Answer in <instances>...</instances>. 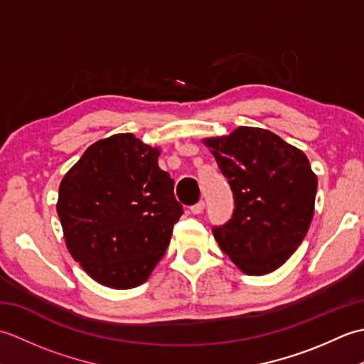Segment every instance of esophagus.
<instances>
[{"label": "esophagus", "instance_id": "esophagus-1", "mask_svg": "<svg viewBox=\"0 0 364 364\" xmlns=\"http://www.w3.org/2000/svg\"><path fill=\"white\" fill-rule=\"evenodd\" d=\"M203 210H205V202H203V200H200L198 203L191 206V213L192 214H202Z\"/></svg>", "mask_w": 364, "mask_h": 364}]
</instances>
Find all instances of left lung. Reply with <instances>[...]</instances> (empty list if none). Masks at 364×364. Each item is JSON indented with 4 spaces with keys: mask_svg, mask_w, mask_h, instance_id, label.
Masks as SVG:
<instances>
[{
    "mask_svg": "<svg viewBox=\"0 0 364 364\" xmlns=\"http://www.w3.org/2000/svg\"><path fill=\"white\" fill-rule=\"evenodd\" d=\"M235 197L231 219L213 228L222 252L249 275L280 267L304 241L318 176L296 146L267 129L241 127L205 139Z\"/></svg>",
    "mask_w": 364,
    "mask_h": 364,
    "instance_id": "1",
    "label": "left lung"
}]
</instances>
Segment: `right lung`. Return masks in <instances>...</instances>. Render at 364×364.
<instances>
[{
    "instance_id": "right-lung-1",
    "label": "right lung",
    "mask_w": 364,
    "mask_h": 364,
    "mask_svg": "<svg viewBox=\"0 0 364 364\" xmlns=\"http://www.w3.org/2000/svg\"><path fill=\"white\" fill-rule=\"evenodd\" d=\"M158 156L133 134H114L92 144L60 181L67 249L109 288H136L150 277L183 214Z\"/></svg>"
}]
</instances>
